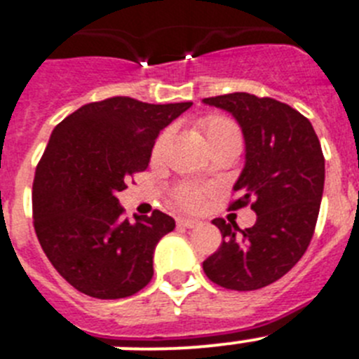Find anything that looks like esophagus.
<instances>
[{"label": "esophagus", "instance_id": "obj_1", "mask_svg": "<svg viewBox=\"0 0 359 359\" xmlns=\"http://www.w3.org/2000/svg\"><path fill=\"white\" fill-rule=\"evenodd\" d=\"M176 224L180 226V228H196V226H199V220H194V219H185V217H180V219L176 220Z\"/></svg>", "mask_w": 359, "mask_h": 359}]
</instances>
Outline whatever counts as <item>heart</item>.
Instances as JSON below:
<instances>
[{
    "label": "heart",
    "mask_w": 359,
    "mask_h": 359,
    "mask_svg": "<svg viewBox=\"0 0 359 359\" xmlns=\"http://www.w3.org/2000/svg\"><path fill=\"white\" fill-rule=\"evenodd\" d=\"M201 130H203V135H205L206 142H208V146L222 139L240 140V131L238 128H236V124L231 123L229 119H224V117H212V119H206L205 123L201 124ZM169 137H170V130H165L160 137H158L153 149L154 156H160V154H162ZM205 194L206 190L203 189L201 185H196V183H182V185L174 187L172 190L174 201L185 210L199 208V206L203 205V201H205Z\"/></svg>",
    "instance_id": "obj_1"
}]
</instances>
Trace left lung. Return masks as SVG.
I'll use <instances>...</instances> for the list:
<instances>
[{
    "mask_svg": "<svg viewBox=\"0 0 359 359\" xmlns=\"http://www.w3.org/2000/svg\"><path fill=\"white\" fill-rule=\"evenodd\" d=\"M203 103L229 111L242 128L245 165L229 210L251 205L256 212L245 229L213 219L222 244L203 271L219 287L258 290L287 274L310 245L324 192L320 142L304 115L272 97L233 92Z\"/></svg>",
    "mask_w": 359,
    "mask_h": 359,
    "instance_id": "8db88e82",
    "label": "left lung"
}]
</instances>
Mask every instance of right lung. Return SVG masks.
Returning a JSON list of instances; mask_svg holds the SVG:
<instances>
[{
  "instance_id": "right-lung-1",
  "label": "right lung",
  "mask_w": 359,
  "mask_h": 359,
  "mask_svg": "<svg viewBox=\"0 0 359 359\" xmlns=\"http://www.w3.org/2000/svg\"><path fill=\"white\" fill-rule=\"evenodd\" d=\"M190 107L108 97L53 130L35 170L34 226L53 267L81 294L130 297L153 278L154 248L176 222L160 210L130 222L117 192L147 169L160 131Z\"/></svg>"
}]
</instances>
